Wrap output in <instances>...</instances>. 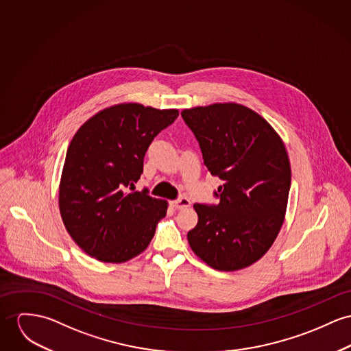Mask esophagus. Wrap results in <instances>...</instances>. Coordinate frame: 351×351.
Masks as SVG:
<instances>
[{"instance_id":"1","label":"esophagus","mask_w":351,"mask_h":351,"mask_svg":"<svg viewBox=\"0 0 351 351\" xmlns=\"http://www.w3.org/2000/svg\"><path fill=\"white\" fill-rule=\"evenodd\" d=\"M171 206L175 210H183V208H189V206H191V202H189L187 197H180L178 200H172Z\"/></svg>"}]
</instances>
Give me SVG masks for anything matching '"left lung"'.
I'll return each instance as SVG.
<instances>
[{
  "label": "left lung",
  "mask_w": 351,
  "mask_h": 351,
  "mask_svg": "<svg viewBox=\"0 0 351 351\" xmlns=\"http://www.w3.org/2000/svg\"><path fill=\"white\" fill-rule=\"evenodd\" d=\"M204 165L221 180L217 204H193L197 224L187 235L210 267L241 270L259 261L285 220L291 168L286 147L256 112L235 103L184 109Z\"/></svg>",
  "instance_id": "left-lung-1"
}]
</instances>
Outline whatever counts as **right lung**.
I'll list each match as a JSON object with an SVG mask.
<instances>
[{"label":"right lung","instance_id":"right-lung-1","mask_svg":"<svg viewBox=\"0 0 351 351\" xmlns=\"http://www.w3.org/2000/svg\"><path fill=\"white\" fill-rule=\"evenodd\" d=\"M178 116V109L119 104L96 113L73 136L58 206L66 231L89 256L123 263L152 241L168 203L135 191V183L149 144Z\"/></svg>","mask_w":351,"mask_h":351}]
</instances>
